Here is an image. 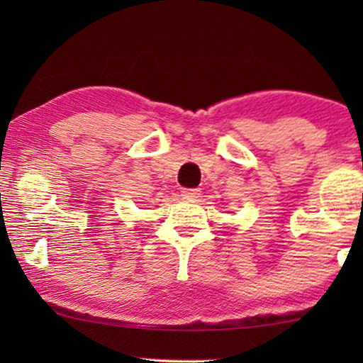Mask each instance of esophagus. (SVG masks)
Instances as JSON below:
<instances>
[{
  "instance_id": "1",
  "label": "esophagus",
  "mask_w": 363,
  "mask_h": 363,
  "mask_svg": "<svg viewBox=\"0 0 363 363\" xmlns=\"http://www.w3.org/2000/svg\"><path fill=\"white\" fill-rule=\"evenodd\" d=\"M200 195H201L200 188H185V190L182 191V196L190 198V200H195V198H198Z\"/></svg>"
}]
</instances>
